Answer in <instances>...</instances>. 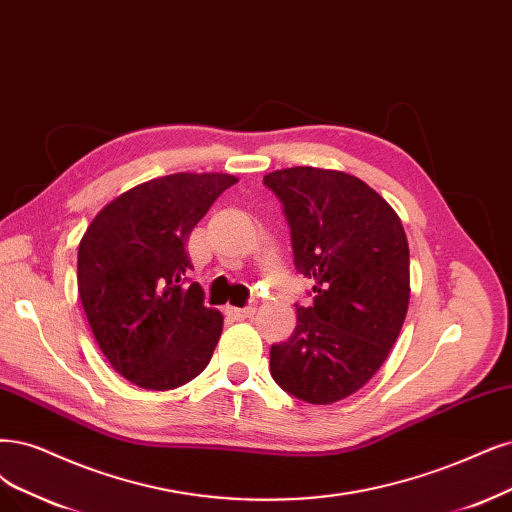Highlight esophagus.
<instances>
[{"label":"esophagus","mask_w":512,"mask_h":512,"mask_svg":"<svg viewBox=\"0 0 512 512\" xmlns=\"http://www.w3.org/2000/svg\"><path fill=\"white\" fill-rule=\"evenodd\" d=\"M255 304H249L246 308H227V312H230L234 318L238 320H244V318H251L255 314Z\"/></svg>","instance_id":"34e87169"}]
</instances>
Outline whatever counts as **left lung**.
<instances>
[{"label":"left lung","instance_id":"obj_1","mask_svg":"<svg viewBox=\"0 0 512 512\" xmlns=\"http://www.w3.org/2000/svg\"><path fill=\"white\" fill-rule=\"evenodd\" d=\"M291 227L295 270L314 280L287 342L270 350L274 382L331 405L384 365L409 306V244L394 208L348 173L293 166L263 177Z\"/></svg>","mask_w":512,"mask_h":512}]
</instances>
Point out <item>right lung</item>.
I'll return each instance as SVG.
<instances>
[{"instance_id":"1","label":"right lung","mask_w":512,"mask_h":512,"mask_svg":"<svg viewBox=\"0 0 512 512\" xmlns=\"http://www.w3.org/2000/svg\"><path fill=\"white\" fill-rule=\"evenodd\" d=\"M238 179L175 173L111 200L78 251V291L92 335L111 367L145 390H173L204 371L223 329L187 285L189 234Z\"/></svg>"}]
</instances>
